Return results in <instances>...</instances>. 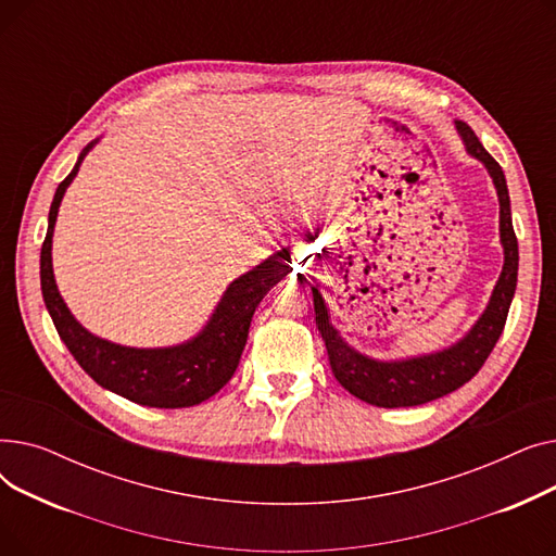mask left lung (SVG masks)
<instances>
[{"instance_id":"left-lung-1","label":"left lung","mask_w":556,"mask_h":556,"mask_svg":"<svg viewBox=\"0 0 556 556\" xmlns=\"http://www.w3.org/2000/svg\"><path fill=\"white\" fill-rule=\"evenodd\" d=\"M455 126L466 143V151L484 164V168L489 170L493 180L495 193H498L501 243L505 252L503 273L493 286V293L484 313L471 327V331L455 344H451L448 349H442V352L417 356V358H403V361H374L369 356L358 354L354 346H349L340 338V333L329 323V311L323 295H319L317 286H311L313 306H315V325L327 344L329 363L338 378V383L354 396H358L361 401L378 407L421 405V403L440 399L444 394H451L464 383H469L471 378L480 371L489 354L493 352L495 342H498L507 323L511 300H514L516 279H518V241L511 225V207H509L505 173L501 164L484 151V146L480 143V139L469 126L462 122H455Z\"/></svg>"}]
</instances>
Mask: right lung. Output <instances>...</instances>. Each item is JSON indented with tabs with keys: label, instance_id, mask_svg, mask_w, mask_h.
Instances as JSON below:
<instances>
[{
	"label": "right lung",
	"instance_id": "obj_1",
	"mask_svg": "<svg viewBox=\"0 0 556 556\" xmlns=\"http://www.w3.org/2000/svg\"><path fill=\"white\" fill-rule=\"evenodd\" d=\"M87 143L78 155L76 166L67 178L58 185L51 210L49 227L40 252V286L45 306L53 319L55 331L67 344L76 363L90 374L94 381L132 403L149 407H191L214 396L239 367L248 329L258 302L268 290L290 273V254L286 248L268 256L250 273L233 279L223 293L216 311L204 329L175 346L137 349L114 344L87 331L70 313L53 279L51 266V239L61 200L76 178L78 166L90 153Z\"/></svg>",
	"mask_w": 556,
	"mask_h": 556
}]
</instances>
